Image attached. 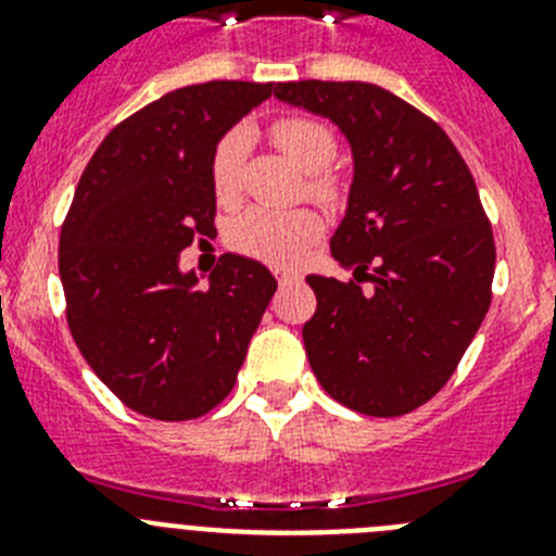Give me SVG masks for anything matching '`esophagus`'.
Wrapping results in <instances>:
<instances>
[{"instance_id":"obj_1","label":"esophagus","mask_w":556,"mask_h":556,"mask_svg":"<svg viewBox=\"0 0 556 556\" xmlns=\"http://www.w3.org/2000/svg\"><path fill=\"white\" fill-rule=\"evenodd\" d=\"M298 281H301V275L298 273H278V283H281V287H292V283Z\"/></svg>"}]
</instances>
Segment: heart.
<instances>
[{
    "label": "heart",
    "mask_w": 556,
    "mask_h": 556,
    "mask_svg": "<svg viewBox=\"0 0 556 556\" xmlns=\"http://www.w3.org/2000/svg\"><path fill=\"white\" fill-rule=\"evenodd\" d=\"M269 139L303 172L326 169L337 155V141H333L331 130L323 122L308 119V116H283L269 127ZM248 144V132L230 130L228 136L219 139L217 150L211 155V184H214V194H217L219 203H233L236 194H239ZM314 189L328 194L331 184L317 178ZM320 230V217L308 208H250L230 228V244L239 253L253 255L258 262L289 267V264L301 262V255L312 248Z\"/></svg>",
    "instance_id": "b5f03b06"
}]
</instances>
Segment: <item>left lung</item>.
<instances>
[{"label":"left lung","instance_id":"obj_1","mask_svg":"<svg viewBox=\"0 0 556 556\" xmlns=\"http://www.w3.org/2000/svg\"><path fill=\"white\" fill-rule=\"evenodd\" d=\"M275 97L333 122L353 159L331 236L353 281L306 278L308 365L348 409L406 415L448 381L490 308L495 244L473 175L443 127L381 86L278 83Z\"/></svg>","mask_w":556,"mask_h":556}]
</instances>
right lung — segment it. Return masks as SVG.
Wrapping results in <instances>:
<instances>
[{"mask_svg":"<svg viewBox=\"0 0 556 556\" xmlns=\"http://www.w3.org/2000/svg\"><path fill=\"white\" fill-rule=\"evenodd\" d=\"M273 83L169 91L113 127L88 161L58 248L66 320L102 384L139 415L191 420L233 390L278 289L262 262L225 253L208 283L180 250L214 233L211 155Z\"/></svg>","mask_w":556,"mask_h":556,"instance_id":"right-lung-1","label":"right lung"}]
</instances>
